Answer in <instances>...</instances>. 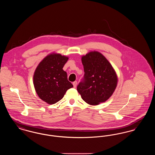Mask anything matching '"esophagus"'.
Here are the masks:
<instances>
[{
	"mask_svg": "<svg viewBox=\"0 0 155 155\" xmlns=\"http://www.w3.org/2000/svg\"><path fill=\"white\" fill-rule=\"evenodd\" d=\"M73 85L74 86V88H75L77 87V81H74L73 82Z\"/></svg>",
	"mask_w": 155,
	"mask_h": 155,
	"instance_id": "esophagus-1",
	"label": "esophagus"
}]
</instances>
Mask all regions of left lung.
Returning a JSON list of instances; mask_svg holds the SVG:
<instances>
[{
  "label": "left lung",
  "instance_id": "1",
  "mask_svg": "<svg viewBox=\"0 0 155 155\" xmlns=\"http://www.w3.org/2000/svg\"><path fill=\"white\" fill-rule=\"evenodd\" d=\"M84 75L77 89L82 99L91 105L106 101L117 87V77L109 61L94 51L82 57Z\"/></svg>",
  "mask_w": 155,
  "mask_h": 155
}]
</instances>
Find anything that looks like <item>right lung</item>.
I'll list each match as a JSON object with an SVG mask.
<instances>
[{
  "label": "right lung",
  "mask_w": 155,
  "mask_h": 155,
  "mask_svg": "<svg viewBox=\"0 0 155 155\" xmlns=\"http://www.w3.org/2000/svg\"><path fill=\"white\" fill-rule=\"evenodd\" d=\"M68 59L60 54H51L40 62L35 70L33 80L36 92L48 104L59 102L67 91L73 87L63 70Z\"/></svg>",
  "instance_id": "right-lung-1"
}]
</instances>
